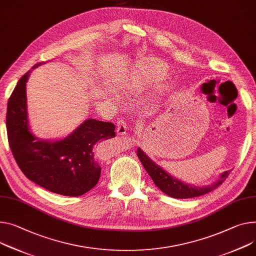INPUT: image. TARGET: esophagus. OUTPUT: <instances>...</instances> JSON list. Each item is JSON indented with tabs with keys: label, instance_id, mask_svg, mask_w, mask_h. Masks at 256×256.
<instances>
[{
	"label": "esophagus",
	"instance_id": "esophagus-1",
	"mask_svg": "<svg viewBox=\"0 0 256 256\" xmlns=\"http://www.w3.org/2000/svg\"><path fill=\"white\" fill-rule=\"evenodd\" d=\"M127 129H128V127L123 120L118 121V123H116V134L118 135H125L127 132Z\"/></svg>",
	"mask_w": 256,
	"mask_h": 256
}]
</instances>
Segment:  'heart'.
Returning <instances> with one entry per match:
<instances>
[{
  "mask_svg": "<svg viewBox=\"0 0 256 256\" xmlns=\"http://www.w3.org/2000/svg\"><path fill=\"white\" fill-rule=\"evenodd\" d=\"M168 72V66L161 60H152L132 68L126 74L123 88L131 92H142L158 84Z\"/></svg>",
  "mask_w": 256,
  "mask_h": 256,
  "instance_id": "obj_1",
  "label": "heart"
}]
</instances>
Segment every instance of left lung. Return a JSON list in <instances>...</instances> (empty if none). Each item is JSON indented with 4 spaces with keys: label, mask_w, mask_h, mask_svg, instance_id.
I'll list each match as a JSON object with an SVG mask.
<instances>
[{
    "label": "left lung",
    "mask_w": 256,
    "mask_h": 256,
    "mask_svg": "<svg viewBox=\"0 0 256 256\" xmlns=\"http://www.w3.org/2000/svg\"><path fill=\"white\" fill-rule=\"evenodd\" d=\"M137 156H138L140 162L142 163L144 169L148 171L154 184L163 192L176 199L196 198V196L205 194L220 186L226 180L228 174L230 173V170L224 171L220 175V178L211 184L204 186H196L184 184V182L173 178L172 175L167 173L162 167H160L156 162H154L146 154V152L140 148L137 150Z\"/></svg>",
    "instance_id": "8db88e82"
}]
</instances>
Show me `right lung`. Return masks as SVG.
Segmentation results:
<instances>
[{
    "label": "right lung",
    "instance_id": "right-lung-1",
    "mask_svg": "<svg viewBox=\"0 0 256 256\" xmlns=\"http://www.w3.org/2000/svg\"><path fill=\"white\" fill-rule=\"evenodd\" d=\"M30 72L18 81L7 106L6 127L14 159L38 186L62 196L84 194L97 184L102 173L94 146L114 137V125L87 119L62 140L38 138L28 122L26 82Z\"/></svg>",
    "mask_w": 256,
    "mask_h": 256
}]
</instances>
